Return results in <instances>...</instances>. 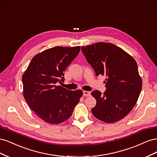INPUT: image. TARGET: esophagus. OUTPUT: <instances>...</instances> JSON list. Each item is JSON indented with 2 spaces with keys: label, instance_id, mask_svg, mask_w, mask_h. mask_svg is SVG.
<instances>
[{
  "label": "esophagus",
  "instance_id": "obj_1",
  "mask_svg": "<svg viewBox=\"0 0 157 157\" xmlns=\"http://www.w3.org/2000/svg\"><path fill=\"white\" fill-rule=\"evenodd\" d=\"M90 95H91V94H90V92H88V91H83V96H84L88 97V96H90Z\"/></svg>",
  "mask_w": 157,
  "mask_h": 157
}]
</instances>
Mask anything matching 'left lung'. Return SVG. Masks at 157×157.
Returning <instances> with one entry per match:
<instances>
[{
    "instance_id": "8db88e82",
    "label": "left lung",
    "mask_w": 157,
    "mask_h": 157,
    "mask_svg": "<svg viewBox=\"0 0 157 157\" xmlns=\"http://www.w3.org/2000/svg\"><path fill=\"white\" fill-rule=\"evenodd\" d=\"M81 50L96 76H106V90L103 94L94 90L96 105L92 113L107 123L120 121L129 113L138 99L142 88L135 59L122 48L111 43L98 42Z\"/></svg>"
}]
</instances>
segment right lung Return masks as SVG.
Segmentation results:
<instances>
[{"instance_id": "right-lung-1", "label": "right lung", "mask_w": 157, "mask_h": 157, "mask_svg": "<svg viewBox=\"0 0 157 157\" xmlns=\"http://www.w3.org/2000/svg\"><path fill=\"white\" fill-rule=\"evenodd\" d=\"M80 52V46H56L36 54L22 77L23 96L30 108L46 122L58 124L71 116L82 96L81 90L66 89L64 71Z\"/></svg>"}]
</instances>
